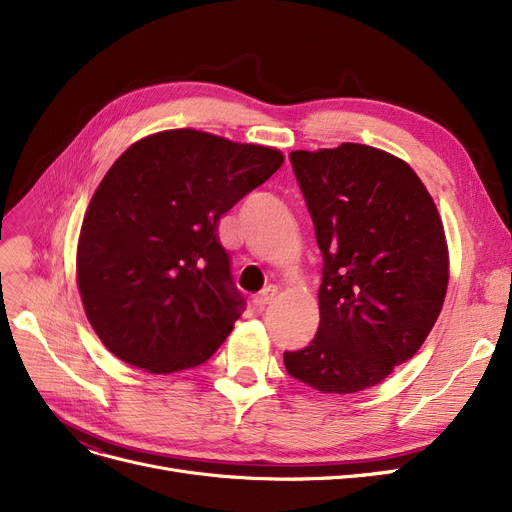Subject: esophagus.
I'll return each mask as SVG.
<instances>
[{"mask_svg":"<svg viewBox=\"0 0 512 512\" xmlns=\"http://www.w3.org/2000/svg\"><path fill=\"white\" fill-rule=\"evenodd\" d=\"M276 292H278V288H276V286H267V288H263V290L257 294V297L253 299L255 307H257V309H263V307L270 305V303L274 301V297H276Z\"/></svg>","mask_w":512,"mask_h":512,"instance_id":"esophagus-1","label":"esophagus"}]
</instances>
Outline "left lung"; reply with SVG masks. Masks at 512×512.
<instances>
[{
  "label": "left lung",
  "mask_w": 512,
  "mask_h": 512,
  "mask_svg": "<svg viewBox=\"0 0 512 512\" xmlns=\"http://www.w3.org/2000/svg\"><path fill=\"white\" fill-rule=\"evenodd\" d=\"M324 257L319 328L286 351L288 375L324 394L380 384L432 332L448 288L434 199L405 161L369 145L292 151Z\"/></svg>",
  "instance_id": "obj_1"
}]
</instances>
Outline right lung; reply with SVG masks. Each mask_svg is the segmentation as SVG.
<instances>
[{
  "instance_id": "right-lung-1",
  "label": "right lung",
  "mask_w": 512,
  "mask_h": 512,
  "mask_svg": "<svg viewBox=\"0 0 512 512\" xmlns=\"http://www.w3.org/2000/svg\"><path fill=\"white\" fill-rule=\"evenodd\" d=\"M278 149L178 128L130 145L89 203L80 299L110 353L151 373L205 363L245 309L218 222L282 166Z\"/></svg>"
}]
</instances>
